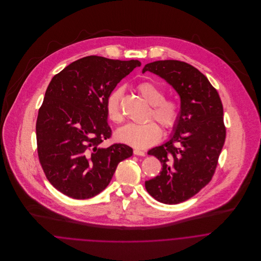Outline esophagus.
I'll return each mask as SVG.
<instances>
[{
  "mask_svg": "<svg viewBox=\"0 0 261 261\" xmlns=\"http://www.w3.org/2000/svg\"><path fill=\"white\" fill-rule=\"evenodd\" d=\"M134 153H135L136 155H141V156H145V155H146V152L143 151V150H141V149H134Z\"/></svg>",
  "mask_w": 261,
  "mask_h": 261,
  "instance_id": "1",
  "label": "esophagus"
}]
</instances>
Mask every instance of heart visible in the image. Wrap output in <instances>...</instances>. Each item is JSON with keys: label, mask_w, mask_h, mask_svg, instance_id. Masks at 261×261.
I'll list each match as a JSON object with an SVG mask.
<instances>
[{"label": "heart", "mask_w": 261, "mask_h": 261, "mask_svg": "<svg viewBox=\"0 0 261 261\" xmlns=\"http://www.w3.org/2000/svg\"><path fill=\"white\" fill-rule=\"evenodd\" d=\"M138 91L150 106L148 119L156 120L166 130L173 129L180 120L181 109L179 103L171 98H165V93L158 85L145 81L138 85ZM123 89L117 87L112 90L106 101L108 117L113 122H121L123 114L120 101ZM116 140L137 149H146L159 142L162 137L161 127L153 121L146 123H127L116 130Z\"/></svg>", "instance_id": "b5f03b06"}]
</instances>
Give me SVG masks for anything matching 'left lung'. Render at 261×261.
I'll return each mask as SVG.
<instances>
[{
	"mask_svg": "<svg viewBox=\"0 0 261 261\" xmlns=\"http://www.w3.org/2000/svg\"><path fill=\"white\" fill-rule=\"evenodd\" d=\"M146 71L174 87L181 98V115L170 140L149 149L163 169L145 185L156 201L179 204L206 186L215 173L226 138L223 106L207 77L186 62L154 61L145 65Z\"/></svg>",
	"mask_w": 261,
	"mask_h": 261,
	"instance_id": "left-lung-1",
	"label": "left lung"
}]
</instances>
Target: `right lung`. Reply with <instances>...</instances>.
I'll return each instance as SVG.
<instances>
[{"instance_id":"1","label":"right lung","mask_w":261,"mask_h":261,"mask_svg":"<svg viewBox=\"0 0 261 261\" xmlns=\"http://www.w3.org/2000/svg\"><path fill=\"white\" fill-rule=\"evenodd\" d=\"M138 60L100 56L78 59L50 81L36 122L38 156L46 178L62 194L89 199L103 191L119 162L133 155L123 144L109 148L106 101Z\"/></svg>"}]
</instances>
